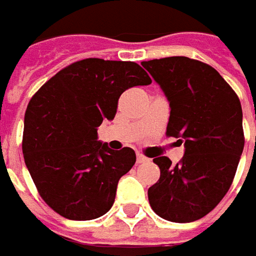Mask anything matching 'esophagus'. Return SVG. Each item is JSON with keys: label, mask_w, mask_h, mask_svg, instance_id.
Segmentation results:
<instances>
[{"label": "esophagus", "mask_w": 256, "mask_h": 256, "mask_svg": "<svg viewBox=\"0 0 256 256\" xmlns=\"http://www.w3.org/2000/svg\"><path fill=\"white\" fill-rule=\"evenodd\" d=\"M146 161H148V158H146V156H144L142 154H136V162L142 164V162H146Z\"/></svg>", "instance_id": "obj_1"}]
</instances>
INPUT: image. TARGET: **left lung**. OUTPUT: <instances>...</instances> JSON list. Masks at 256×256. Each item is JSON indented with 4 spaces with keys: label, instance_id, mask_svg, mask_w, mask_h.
Here are the masks:
<instances>
[{
    "label": "left lung",
    "instance_id": "obj_1",
    "mask_svg": "<svg viewBox=\"0 0 256 256\" xmlns=\"http://www.w3.org/2000/svg\"><path fill=\"white\" fill-rule=\"evenodd\" d=\"M141 65L170 101L166 135L185 145L180 164L154 158L161 175L148 190L150 205L166 221L201 220L225 196L241 160L240 98L215 68L198 60L168 56Z\"/></svg>",
    "mask_w": 256,
    "mask_h": 256
}]
</instances>
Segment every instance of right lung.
Returning a JSON list of instances; mask_svg holds the SVG:
<instances>
[{
  "instance_id": "add662e5",
  "label": "right lung",
  "mask_w": 256,
  "mask_h": 256,
  "mask_svg": "<svg viewBox=\"0 0 256 256\" xmlns=\"http://www.w3.org/2000/svg\"><path fill=\"white\" fill-rule=\"evenodd\" d=\"M152 82L132 61L86 58L50 78L26 106L22 154L38 194L66 220L90 221L111 210L134 150L114 151L96 128L114 120L121 94Z\"/></svg>"
}]
</instances>
